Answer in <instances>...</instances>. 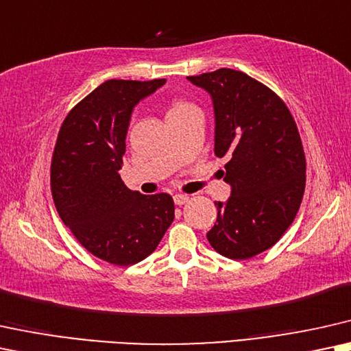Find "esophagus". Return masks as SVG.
<instances>
[{"label":"esophagus","instance_id":"esophagus-1","mask_svg":"<svg viewBox=\"0 0 351 351\" xmlns=\"http://www.w3.org/2000/svg\"><path fill=\"white\" fill-rule=\"evenodd\" d=\"M173 201H175L176 206H183V204L189 201V197L186 196V194H175V196H173Z\"/></svg>","mask_w":351,"mask_h":351}]
</instances>
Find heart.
Masks as SVG:
<instances>
[{"label": "heart", "mask_w": 351, "mask_h": 351, "mask_svg": "<svg viewBox=\"0 0 351 351\" xmlns=\"http://www.w3.org/2000/svg\"><path fill=\"white\" fill-rule=\"evenodd\" d=\"M191 106H194V105L189 104V101H186V100H180V99L173 100L171 104H170V108H168L167 117H171V114L183 113V112H186V110H189Z\"/></svg>", "instance_id": "heart-1"}]
</instances>
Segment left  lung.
<instances>
[{
    "instance_id": "8db88e82",
    "label": "left lung",
    "mask_w": 351,
    "mask_h": 351,
    "mask_svg": "<svg viewBox=\"0 0 351 351\" xmlns=\"http://www.w3.org/2000/svg\"><path fill=\"white\" fill-rule=\"evenodd\" d=\"M188 79L214 100L215 155L228 158L221 176L232 186L227 204L215 202L207 239L228 259H251L283 237L303 201L298 128L285 101L241 71L221 68Z\"/></svg>"
}]
</instances>
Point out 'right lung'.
Returning <instances> with one entry per match:
<instances>
[{"label": "right lung", "instance_id": "obj_1", "mask_svg": "<svg viewBox=\"0 0 351 351\" xmlns=\"http://www.w3.org/2000/svg\"><path fill=\"white\" fill-rule=\"evenodd\" d=\"M163 84L110 79L73 106L56 137L50 186L58 214L90 254L113 265L152 254L175 219L170 194L144 196L119 176L132 108Z\"/></svg>", "mask_w": 351, "mask_h": 351}]
</instances>
